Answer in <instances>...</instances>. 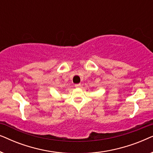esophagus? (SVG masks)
<instances>
[{"instance_id":"1","label":"esophagus","mask_w":153,"mask_h":153,"mask_svg":"<svg viewBox=\"0 0 153 153\" xmlns=\"http://www.w3.org/2000/svg\"><path fill=\"white\" fill-rule=\"evenodd\" d=\"M81 83H78V84H75V87L76 88H80L81 87Z\"/></svg>"}]
</instances>
